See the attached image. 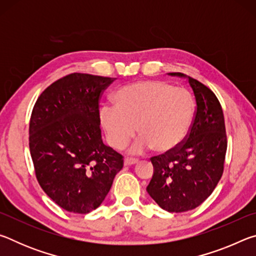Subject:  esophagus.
I'll use <instances>...</instances> for the list:
<instances>
[{
    "instance_id": "obj_1",
    "label": "esophagus",
    "mask_w": 256,
    "mask_h": 256,
    "mask_svg": "<svg viewBox=\"0 0 256 256\" xmlns=\"http://www.w3.org/2000/svg\"><path fill=\"white\" fill-rule=\"evenodd\" d=\"M138 162V159L136 158H125L124 159V164L125 166H131V164H136Z\"/></svg>"
}]
</instances>
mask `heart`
<instances>
[{"mask_svg":"<svg viewBox=\"0 0 256 256\" xmlns=\"http://www.w3.org/2000/svg\"><path fill=\"white\" fill-rule=\"evenodd\" d=\"M115 106L104 105L99 118L108 144L120 150L138 134L132 152L154 148L160 154L177 148L194 118V99L184 88L164 81H142L124 86L114 94Z\"/></svg>","mask_w":256,"mask_h":256,"instance_id":"1","label":"heart"}]
</instances>
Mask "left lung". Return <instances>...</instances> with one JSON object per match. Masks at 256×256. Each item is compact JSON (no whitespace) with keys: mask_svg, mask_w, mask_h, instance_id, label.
Instances as JSON below:
<instances>
[{"mask_svg":"<svg viewBox=\"0 0 256 256\" xmlns=\"http://www.w3.org/2000/svg\"><path fill=\"white\" fill-rule=\"evenodd\" d=\"M196 96V108L184 141L170 152L151 157L154 175L149 196L168 212H185L202 204L224 172L227 134L222 105L212 90L183 73Z\"/></svg>","mask_w":256,"mask_h":256,"instance_id":"1","label":"left lung"}]
</instances>
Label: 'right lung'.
<instances>
[{
  "mask_svg": "<svg viewBox=\"0 0 256 256\" xmlns=\"http://www.w3.org/2000/svg\"><path fill=\"white\" fill-rule=\"evenodd\" d=\"M115 78L71 73L40 94L29 123L34 174L62 209L89 214L102 204L123 156L102 144L99 100Z\"/></svg>",
  "mask_w": 256,
  "mask_h": 256,
  "instance_id": "obj_1",
  "label": "right lung"
}]
</instances>
